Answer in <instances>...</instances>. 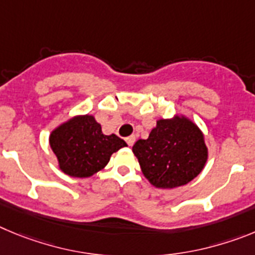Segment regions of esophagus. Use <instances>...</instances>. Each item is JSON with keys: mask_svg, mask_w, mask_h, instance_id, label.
Here are the masks:
<instances>
[{"mask_svg": "<svg viewBox=\"0 0 255 255\" xmlns=\"http://www.w3.org/2000/svg\"><path fill=\"white\" fill-rule=\"evenodd\" d=\"M134 141H136V137H134V136H129V137H127V138H126V142L128 143V146H132V144L134 143Z\"/></svg>", "mask_w": 255, "mask_h": 255, "instance_id": "1", "label": "esophagus"}]
</instances>
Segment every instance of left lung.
Masks as SVG:
<instances>
[{
  "mask_svg": "<svg viewBox=\"0 0 255 255\" xmlns=\"http://www.w3.org/2000/svg\"><path fill=\"white\" fill-rule=\"evenodd\" d=\"M148 182L157 188H176L193 180L207 160L201 130L189 119H160L147 139L132 147Z\"/></svg>",
  "mask_w": 255,
  "mask_h": 255,
  "instance_id": "1",
  "label": "left lung"
}]
</instances>
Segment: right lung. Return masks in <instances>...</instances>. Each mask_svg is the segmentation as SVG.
<instances>
[{
  "instance_id": "1",
  "label": "right lung",
  "mask_w": 255,
  "mask_h": 255,
  "mask_svg": "<svg viewBox=\"0 0 255 255\" xmlns=\"http://www.w3.org/2000/svg\"><path fill=\"white\" fill-rule=\"evenodd\" d=\"M49 143L61 170L73 178L98 173L109 162L112 153L127 146L116 134H103L102 126L93 116L75 117L59 126L50 134Z\"/></svg>"
}]
</instances>
